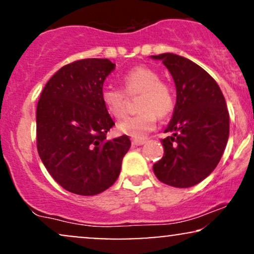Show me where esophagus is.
I'll return each mask as SVG.
<instances>
[{
  "label": "esophagus",
  "instance_id": "1",
  "mask_svg": "<svg viewBox=\"0 0 254 254\" xmlns=\"http://www.w3.org/2000/svg\"><path fill=\"white\" fill-rule=\"evenodd\" d=\"M144 143V139H132V145H143Z\"/></svg>",
  "mask_w": 254,
  "mask_h": 254
}]
</instances>
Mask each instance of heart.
I'll return each mask as SVG.
<instances>
[{"label": "heart", "mask_w": 254, "mask_h": 254, "mask_svg": "<svg viewBox=\"0 0 254 254\" xmlns=\"http://www.w3.org/2000/svg\"><path fill=\"white\" fill-rule=\"evenodd\" d=\"M125 92L129 95L142 93L138 115L125 118L118 124V131L135 139H142L155 129L157 116L167 117L176 106L173 87L161 81L160 74L145 65L127 70L122 76ZM117 87H105L101 90V101L105 110L113 118H122L127 112V94Z\"/></svg>", "instance_id": "obj_1"}]
</instances>
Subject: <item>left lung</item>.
I'll return each mask as SVG.
<instances>
[{
    "mask_svg": "<svg viewBox=\"0 0 254 254\" xmlns=\"http://www.w3.org/2000/svg\"><path fill=\"white\" fill-rule=\"evenodd\" d=\"M162 61L177 88L173 117L162 139L164 156L153 166L160 182L191 188L216 168L229 136V113L216 81L203 68L174 54L151 56Z\"/></svg>",
    "mask_w": 254,
    "mask_h": 254,
    "instance_id": "left-lung-1",
    "label": "left lung"
}]
</instances>
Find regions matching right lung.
<instances>
[{"label":"right lung","mask_w":254,"mask_h":254,"mask_svg":"<svg viewBox=\"0 0 254 254\" xmlns=\"http://www.w3.org/2000/svg\"><path fill=\"white\" fill-rule=\"evenodd\" d=\"M116 64L87 58L62 66L44 87L37 106V149L51 177L72 193L94 196L112 186L131 142L107 139L115 125L101 101Z\"/></svg>","instance_id":"right-lung-1"}]
</instances>
